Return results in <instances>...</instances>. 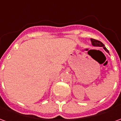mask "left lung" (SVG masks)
<instances>
[{
  "instance_id": "left-lung-1",
  "label": "left lung",
  "mask_w": 121,
  "mask_h": 121,
  "mask_svg": "<svg viewBox=\"0 0 121 121\" xmlns=\"http://www.w3.org/2000/svg\"><path fill=\"white\" fill-rule=\"evenodd\" d=\"M90 39H91V44H92L93 46H94V47H103V48L107 52L109 53L108 50L106 48V47H105V45H104L101 41H98V40L96 39H92V38H91Z\"/></svg>"
}]
</instances>
